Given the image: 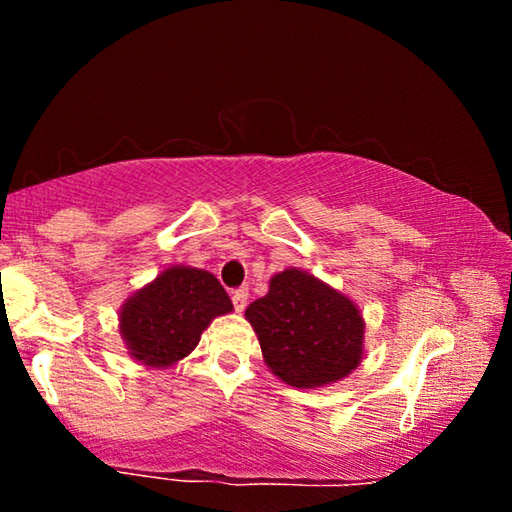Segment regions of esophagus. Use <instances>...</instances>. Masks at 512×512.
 Instances as JSON below:
<instances>
[{
    "label": "esophagus",
    "instance_id": "1",
    "mask_svg": "<svg viewBox=\"0 0 512 512\" xmlns=\"http://www.w3.org/2000/svg\"><path fill=\"white\" fill-rule=\"evenodd\" d=\"M232 305L237 311H244L248 305V287H239L232 291Z\"/></svg>",
    "mask_w": 512,
    "mask_h": 512
}]
</instances>
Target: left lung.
Returning <instances> with one entry per match:
<instances>
[{"label": "left lung", "instance_id": "obj_1", "mask_svg": "<svg viewBox=\"0 0 512 512\" xmlns=\"http://www.w3.org/2000/svg\"><path fill=\"white\" fill-rule=\"evenodd\" d=\"M264 361L296 388L339 381L359 366L363 320L354 302L298 268L277 273L246 309Z\"/></svg>", "mask_w": 512, "mask_h": 512}]
</instances>
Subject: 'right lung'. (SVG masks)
<instances>
[{"label": "right lung", "mask_w": 512, "mask_h": 512, "mask_svg": "<svg viewBox=\"0 0 512 512\" xmlns=\"http://www.w3.org/2000/svg\"><path fill=\"white\" fill-rule=\"evenodd\" d=\"M232 311L228 293L201 268H167L121 309V336L137 361L171 366L187 357L214 316Z\"/></svg>", "instance_id": "add662e5"}]
</instances>
